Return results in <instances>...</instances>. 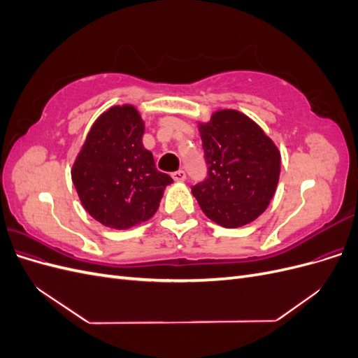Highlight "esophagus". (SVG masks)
Returning a JSON list of instances; mask_svg holds the SVG:
<instances>
[{"instance_id":"34e87169","label":"esophagus","mask_w":358,"mask_h":358,"mask_svg":"<svg viewBox=\"0 0 358 358\" xmlns=\"http://www.w3.org/2000/svg\"><path fill=\"white\" fill-rule=\"evenodd\" d=\"M171 176H173V179H175L176 182H183V180L187 179V173L183 171V170H178V171L173 173Z\"/></svg>"}]
</instances>
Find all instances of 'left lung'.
<instances>
[{"label": "left lung", "mask_w": 358, "mask_h": 358, "mask_svg": "<svg viewBox=\"0 0 358 358\" xmlns=\"http://www.w3.org/2000/svg\"><path fill=\"white\" fill-rule=\"evenodd\" d=\"M199 131L208 162V178L192 187L201 210L225 229L257 220L273 199L280 154L262 128L239 110L212 113Z\"/></svg>", "instance_id": "1"}]
</instances>
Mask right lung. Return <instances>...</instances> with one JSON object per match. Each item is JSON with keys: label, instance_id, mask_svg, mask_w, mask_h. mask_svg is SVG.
<instances>
[{"label": "right lung", "instance_id": "obj_1", "mask_svg": "<svg viewBox=\"0 0 358 358\" xmlns=\"http://www.w3.org/2000/svg\"><path fill=\"white\" fill-rule=\"evenodd\" d=\"M145 122L131 104L113 106L92 124L71 169L80 203L94 220L125 230L152 218L173 179L143 146Z\"/></svg>", "mask_w": 358, "mask_h": 358}]
</instances>
